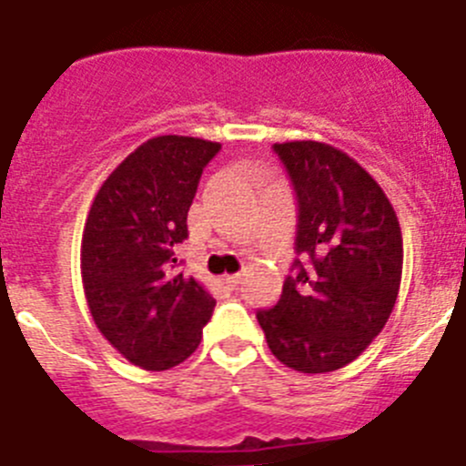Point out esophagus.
<instances>
[{
  "mask_svg": "<svg viewBox=\"0 0 466 466\" xmlns=\"http://www.w3.org/2000/svg\"><path fill=\"white\" fill-rule=\"evenodd\" d=\"M225 283L229 285V288H237L238 283H241V274H232V276H225Z\"/></svg>",
  "mask_w": 466,
  "mask_h": 466,
  "instance_id": "obj_1",
  "label": "esophagus"
}]
</instances>
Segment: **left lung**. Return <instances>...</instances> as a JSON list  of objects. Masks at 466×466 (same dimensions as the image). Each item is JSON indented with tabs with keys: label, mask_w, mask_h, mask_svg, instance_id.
<instances>
[{
	"label": "left lung",
	"mask_w": 466,
	"mask_h": 466,
	"mask_svg": "<svg viewBox=\"0 0 466 466\" xmlns=\"http://www.w3.org/2000/svg\"><path fill=\"white\" fill-rule=\"evenodd\" d=\"M274 150L299 204L295 274L274 309L258 311L267 346L301 374L353 362L379 337L401 283V228L383 187L343 150L285 141Z\"/></svg>",
	"instance_id": "8db88e82"
}]
</instances>
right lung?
<instances>
[{"mask_svg":"<svg viewBox=\"0 0 466 466\" xmlns=\"http://www.w3.org/2000/svg\"><path fill=\"white\" fill-rule=\"evenodd\" d=\"M218 141L162 134L108 174L87 211L81 279L90 316L125 360L148 371L181 364L202 341L216 299L176 274L174 246Z\"/></svg>","mask_w":466,"mask_h":466,"instance_id":"right-lung-1","label":"right lung"}]
</instances>
